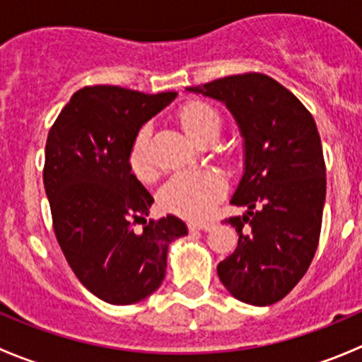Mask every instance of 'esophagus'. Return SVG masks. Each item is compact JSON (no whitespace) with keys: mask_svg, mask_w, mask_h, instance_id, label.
<instances>
[{"mask_svg":"<svg viewBox=\"0 0 362 362\" xmlns=\"http://www.w3.org/2000/svg\"><path fill=\"white\" fill-rule=\"evenodd\" d=\"M191 231H210L211 222H189Z\"/></svg>","mask_w":362,"mask_h":362,"instance_id":"esophagus-1","label":"esophagus"}]
</instances>
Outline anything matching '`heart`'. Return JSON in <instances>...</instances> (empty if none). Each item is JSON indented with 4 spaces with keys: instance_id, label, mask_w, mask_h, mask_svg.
Masks as SVG:
<instances>
[{
    "instance_id": "b5f03b06",
    "label": "heart",
    "mask_w": 362,
    "mask_h": 362,
    "mask_svg": "<svg viewBox=\"0 0 362 362\" xmlns=\"http://www.w3.org/2000/svg\"><path fill=\"white\" fill-rule=\"evenodd\" d=\"M178 124L189 140L199 144L203 138L217 134L222 127L221 113L203 101H191L178 112ZM148 127H141L134 136L129 151V166L141 180L154 177V166L147 158ZM224 192V182L214 173L175 175L160 192V204L168 211L187 218H202Z\"/></svg>"
}]
</instances>
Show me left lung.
Instances as JSON below:
<instances>
[{
  "label": "left lung",
  "instance_id": "left-lung-1",
  "mask_svg": "<svg viewBox=\"0 0 362 362\" xmlns=\"http://www.w3.org/2000/svg\"><path fill=\"white\" fill-rule=\"evenodd\" d=\"M187 90L224 103L243 138V175L231 203L247 211L226 218L238 233V247L218 262V279L240 301L273 305L303 279L319 245L326 164L315 120L262 73Z\"/></svg>",
  "mask_w": 362,
  "mask_h": 362
}]
</instances>
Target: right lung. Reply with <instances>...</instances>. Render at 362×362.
<instances>
[{
  "label": "right lung",
  "instance_id": "1",
  "mask_svg": "<svg viewBox=\"0 0 362 362\" xmlns=\"http://www.w3.org/2000/svg\"><path fill=\"white\" fill-rule=\"evenodd\" d=\"M175 98L83 87L49 131L43 185L56 238L76 279L110 305H133L158 291L168 247L187 235L175 215L147 221L154 198L129 166L140 127ZM134 223L144 231L134 233Z\"/></svg>",
  "mask_w": 362,
  "mask_h": 362
}]
</instances>
